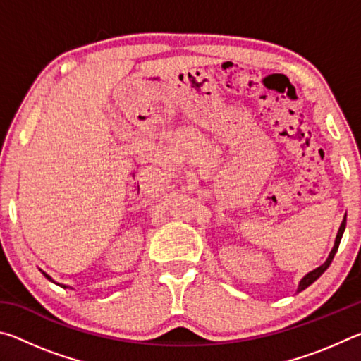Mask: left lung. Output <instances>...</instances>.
<instances>
[{"label":"left lung","mask_w":361,"mask_h":361,"mask_svg":"<svg viewBox=\"0 0 361 361\" xmlns=\"http://www.w3.org/2000/svg\"><path fill=\"white\" fill-rule=\"evenodd\" d=\"M345 219H347V215L344 216V219H342L341 228H339V232H338V235H336L334 247H333V250H331V253H329L328 259L325 261V264H322L320 267L314 269L312 272H309L307 276H305V277L301 280V282H299V288H298V291H302V290L307 288V286H309L310 283H314L315 280L319 279V277L322 276V274L326 271V269L329 267V264H331V261H333V258H334V255H336V252H338V248H339V243H341V239H342V234H344V229H345Z\"/></svg>","instance_id":"left-lung-1"}]
</instances>
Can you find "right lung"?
<instances>
[{
    "mask_svg": "<svg viewBox=\"0 0 361 361\" xmlns=\"http://www.w3.org/2000/svg\"><path fill=\"white\" fill-rule=\"evenodd\" d=\"M42 274H44V272H42ZM44 276H46V277H47L49 280H52L51 277H49V276H47V274H44ZM57 285H59V286H62V288H70V286H66V285H62V283H57ZM71 290H73V288H71Z\"/></svg>",
    "mask_w": 361,
    "mask_h": 361,
    "instance_id": "right-lung-1",
    "label": "right lung"
}]
</instances>
